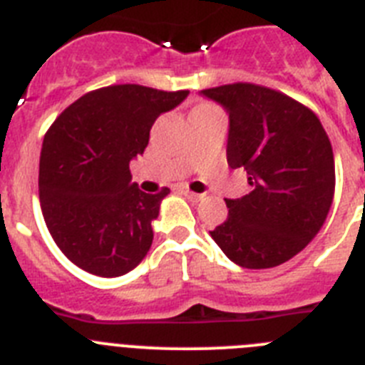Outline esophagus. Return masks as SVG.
Segmentation results:
<instances>
[{"mask_svg":"<svg viewBox=\"0 0 365 365\" xmlns=\"http://www.w3.org/2000/svg\"><path fill=\"white\" fill-rule=\"evenodd\" d=\"M182 193H185L186 197H188L192 202H199V201H202V199H205V195H202V193H193V192H190V190H186V188H182Z\"/></svg>","mask_w":365,"mask_h":365,"instance_id":"obj_1","label":"esophagus"}]
</instances>
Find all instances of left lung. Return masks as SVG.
<instances>
[{
	"label": "left lung",
	"mask_w": 365,
	"mask_h": 365,
	"mask_svg": "<svg viewBox=\"0 0 365 365\" xmlns=\"http://www.w3.org/2000/svg\"><path fill=\"white\" fill-rule=\"evenodd\" d=\"M228 113L227 160L252 192L227 199L228 217L210 232L235 265L278 267L324 227L334 195V157L324 125L291 96L254 83L201 91Z\"/></svg>",
	"instance_id": "1"
}]
</instances>
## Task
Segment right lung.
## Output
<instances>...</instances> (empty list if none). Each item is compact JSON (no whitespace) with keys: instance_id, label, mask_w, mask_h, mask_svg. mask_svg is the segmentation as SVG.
<instances>
[{"instance_id":"add662e5","label":"right lung","mask_w":365,"mask_h":365,"mask_svg":"<svg viewBox=\"0 0 365 365\" xmlns=\"http://www.w3.org/2000/svg\"><path fill=\"white\" fill-rule=\"evenodd\" d=\"M188 93L137 83L102 87L73 102L45 133L38 177L45 225L86 272L117 278L146 257L170 190H138L130 163L144 153L160 113Z\"/></svg>"}]
</instances>
